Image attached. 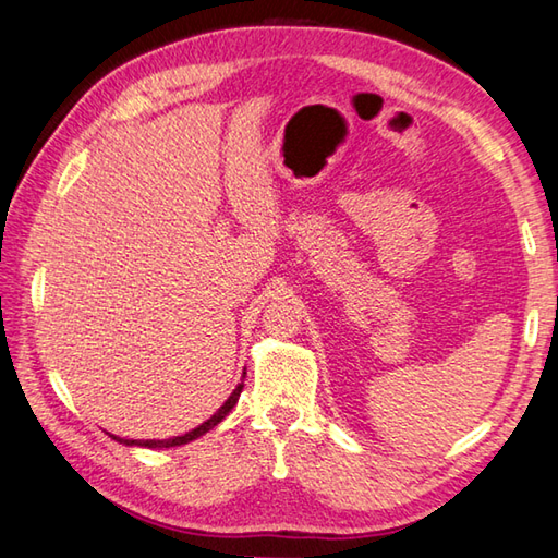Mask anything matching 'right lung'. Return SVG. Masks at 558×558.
Segmentation results:
<instances>
[{
    "label": "right lung",
    "instance_id": "obj_1",
    "mask_svg": "<svg viewBox=\"0 0 558 558\" xmlns=\"http://www.w3.org/2000/svg\"><path fill=\"white\" fill-rule=\"evenodd\" d=\"M244 375H246V373H244ZM242 389H244V381H239L236 389L232 391V395H229V399L222 403L220 409H217V411L213 413L210 418H207L205 423H201L198 428L189 430L185 435H177V438H169V440H125V438H116V435H111V438L118 440V442L128 445V447L137 445V447H151V450H163V447H179V445H185V442H191V440H198L201 435H205L207 430H213L217 423H222V418L229 416V411H232V409L236 407V401H239V395H242Z\"/></svg>",
    "mask_w": 558,
    "mask_h": 558
}]
</instances>
